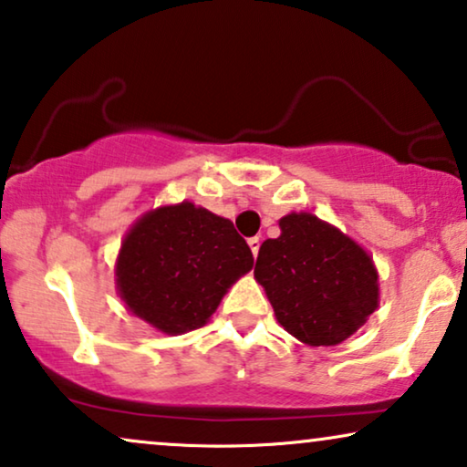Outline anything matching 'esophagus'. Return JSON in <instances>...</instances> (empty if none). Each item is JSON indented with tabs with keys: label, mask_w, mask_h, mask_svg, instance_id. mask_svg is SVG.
Returning <instances> with one entry per match:
<instances>
[{
	"label": "esophagus",
	"mask_w": 467,
	"mask_h": 467,
	"mask_svg": "<svg viewBox=\"0 0 467 467\" xmlns=\"http://www.w3.org/2000/svg\"><path fill=\"white\" fill-rule=\"evenodd\" d=\"M259 246H262V240L257 238H248V248H251V253H253V257H257V253H259Z\"/></svg>",
	"instance_id": "34e87169"
}]
</instances>
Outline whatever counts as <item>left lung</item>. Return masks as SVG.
Masks as SVG:
<instances>
[{"label": "left lung", "mask_w": 467, "mask_h": 467, "mask_svg": "<svg viewBox=\"0 0 467 467\" xmlns=\"http://www.w3.org/2000/svg\"><path fill=\"white\" fill-rule=\"evenodd\" d=\"M278 227L281 235L259 246L255 264L276 322L313 348L343 343L379 305L373 257L311 212H289Z\"/></svg>", "instance_id": "1"}]
</instances>
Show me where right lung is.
<instances>
[{
  "instance_id": "add662e5",
  "label": "right lung",
  "mask_w": 467,
  "mask_h": 467,
  "mask_svg": "<svg viewBox=\"0 0 467 467\" xmlns=\"http://www.w3.org/2000/svg\"><path fill=\"white\" fill-rule=\"evenodd\" d=\"M251 268V248L232 221L182 202L132 223L115 259V289L154 330L184 335L208 324L227 289Z\"/></svg>"
}]
</instances>
